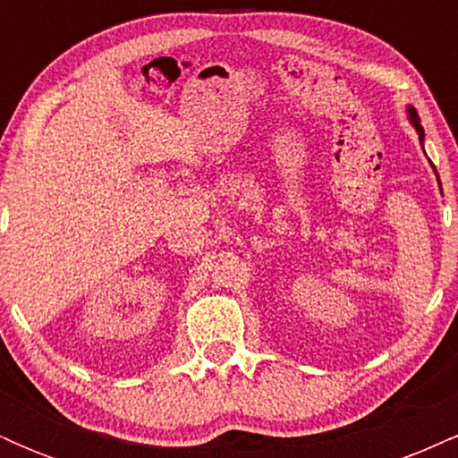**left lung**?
I'll use <instances>...</instances> for the list:
<instances>
[{
	"label": "left lung",
	"mask_w": 458,
	"mask_h": 458,
	"mask_svg": "<svg viewBox=\"0 0 458 458\" xmlns=\"http://www.w3.org/2000/svg\"><path fill=\"white\" fill-rule=\"evenodd\" d=\"M409 120H411V124L415 127V131H418V135H420V144H422L424 141V129H422V124H420V118H418V114H415V109L411 107V105H409Z\"/></svg>",
	"instance_id": "8db88e82"
}]
</instances>
